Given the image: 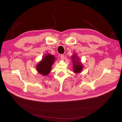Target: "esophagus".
Wrapping results in <instances>:
<instances>
[{
	"mask_svg": "<svg viewBox=\"0 0 122 122\" xmlns=\"http://www.w3.org/2000/svg\"><path fill=\"white\" fill-rule=\"evenodd\" d=\"M61 60H64L65 59V55L64 54H61Z\"/></svg>",
	"mask_w": 122,
	"mask_h": 122,
	"instance_id": "34e87169",
	"label": "esophagus"
}]
</instances>
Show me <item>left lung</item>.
Masks as SVG:
<instances>
[{
	"mask_svg": "<svg viewBox=\"0 0 122 122\" xmlns=\"http://www.w3.org/2000/svg\"><path fill=\"white\" fill-rule=\"evenodd\" d=\"M76 56L74 55L72 56V61H73L74 66H73V71L76 73H79L82 70V65L78 61H76V59L77 58Z\"/></svg>",
	"mask_w": 122,
	"mask_h": 122,
	"instance_id": "obj_1",
	"label": "left lung"
}]
</instances>
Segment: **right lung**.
I'll use <instances>...</instances> for the list:
<instances>
[{"instance_id":"obj_1","label":"right lung","mask_w":122,"mask_h":122,"mask_svg":"<svg viewBox=\"0 0 122 122\" xmlns=\"http://www.w3.org/2000/svg\"><path fill=\"white\" fill-rule=\"evenodd\" d=\"M54 60L55 58L53 55L50 54L45 55L36 66V70L38 72L44 76L48 74L50 72Z\"/></svg>"}]
</instances>
